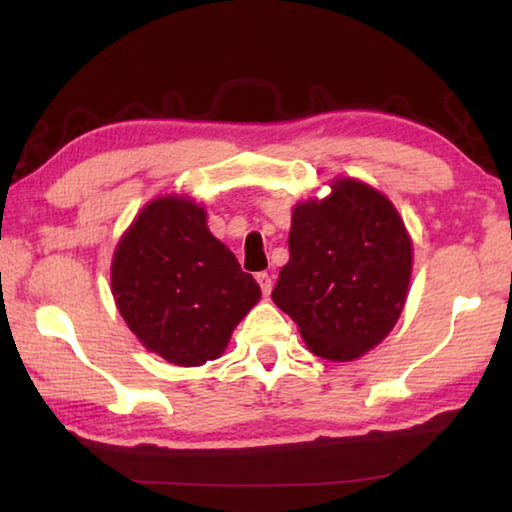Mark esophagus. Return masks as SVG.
Returning <instances> with one entry per match:
<instances>
[{"instance_id": "34e87169", "label": "esophagus", "mask_w": 512, "mask_h": 512, "mask_svg": "<svg viewBox=\"0 0 512 512\" xmlns=\"http://www.w3.org/2000/svg\"><path fill=\"white\" fill-rule=\"evenodd\" d=\"M257 284L262 287L264 296H268V293H271V289H273V280H271V275H268V273H257Z\"/></svg>"}]
</instances>
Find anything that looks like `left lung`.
I'll list each match as a JSON object with an SVG mask.
<instances>
[{
    "label": "left lung",
    "instance_id": "8db88e82",
    "mask_svg": "<svg viewBox=\"0 0 512 512\" xmlns=\"http://www.w3.org/2000/svg\"><path fill=\"white\" fill-rule=\"evenodd\" d=\"M411 264L409 232L393 203L341 178L323 201L293 207L289 262L271 296L316 357L352 361L395 327Z\"/></svg>",
    "mask_w": 512,
    "mask_h": 512
}]
</instances>
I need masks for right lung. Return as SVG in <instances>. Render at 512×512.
Returning <instances> with one entry per match:
<instances>
[{
  "instance_id": "obj_1",
  "label": "right lung",
  "mask_w": 512,
  "mask_h": 512,
  "mask_svg": "<svg viewBox=\"0 0 512 512\" xmlns=\"http://www.w3.org/2000/svg\"><path fill=\"white\" fill-rule=\"evenodd\" d=\"M110 282L131 332L176 366L221 357L262 296L253 275L212 237L203 207L180 196L155 198L137 214L117 244Z\"/></svg>"
}]
</instances>
